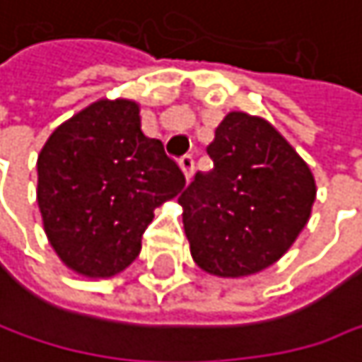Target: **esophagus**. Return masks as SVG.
I'll return each instance as SVG.
<instances>
[{
    "label": "esophagus",
    "mask_w": 362,
    "mask_h": 362,
    "mask_svg": "<svg viewBox=\"0 0 362 362\" xmlns=\"http://www.w3.org/2000/svg\"><path fill=\"white\" fill-rule=\"evenodd\" d=\"M180 169L185 171V177H187V180H191V177H193L195 160H193V156H191V154H185L182 158H180Z\"/></svg>",
    "instance_id": "34e87169"
}]
</instances>
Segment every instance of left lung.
Listing matches in <instances>:
<instances>
[{
  "label": "left lung",
  "mask_w": 362,
  "mask_h": 362,
  "mask_svg": "<svg viewBox=\"0 0 362 362\" xmlns=\"http://www.w3.org/2000/svg\"><path fill=\"white\" fill-rule=\"evenodd\" d=\"M208 154L214 167L177 197L193 261L221 278L259 274L308 225L314 175L274 124L246 112L223 118Z\"/></svg>",
  "instance_id": "left-lung-1"
}]
</instances>
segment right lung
Listing matches in <instances>:
<instances>
[{"label": "right lung", "instance_id": "obj_1", "mask_svg": "<svg viewBox=\"0 0 362 362\" xmlns=\"http://www.w3.org/2000/svg\"><path fill=\"white\" fill-rule=\"evenodd\" d=\"M187 180L160 139L141 131L131 99H99L59 124L37 156V206L59 259L86 278H112L141 250L154 208Z\"/></svg>", "mask_w": 362, "mask_h": 362}]
</instances>
